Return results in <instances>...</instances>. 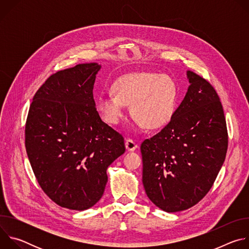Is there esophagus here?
I'll use <instances>...</instances> for the list:
<instances>
[{"label":"esophagus","instance_id":"obj_1","mask_svg":"<svg viewBox=\"0 0 249 249\" xmlns=\"http://www.w3.org/2000/svg\"><path fill=\"white\" fill-rule=\"evenodd\" d=\"M125 146L128 151H135L138 148V144L135 143V141L132 139H126Z\"/></svg>","mask_w":249,"mask_h":249}]
</instances>
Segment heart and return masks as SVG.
Segmentation results:
<instances>
[{"instance_id":"b5f03b06","label":"heart","mask_w":249,"mask_h":249,"mask_svg":"<svg viewBox=\"0 0 249 249\" xmlns=\"http://www.w3.org/2000/svg\"><path fill=\"white\" fill-rule=\"evenodd\" d=\"M114 95H102L97 108L103 120L110 125L119 123L125 105H131L133 118L146 129L165 126L174 113L177 87L168 75L137 72L119 78L112 87Z\"/></svg>"}]
</instances>
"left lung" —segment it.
Returning a JSON list of instances; mask_svg holds the SVG:
<instances>
[{"label": "left lung", "instance_id": "8db88e82", "mask_svg": "<svg viewBox=\"0 0 249 249\" xmlns=\"http://www.w3.org/2000/svg\"><path fill=\"white\" fill-rule=\"evenodd\" d=\"M187 77L190 86L170 121L141 144L147 196L168 213L191 208L206 196L229 144L223 105L214 87L192 71Z\"/></svg>", "mask_w": 249, "mask_h": 249}]
</instances>
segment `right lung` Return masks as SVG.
<instances>
[{"label":"right lung","mask_w":249,"mask_h":249,"mask_svg":"<svg viewBox=\"0 0 249 249\" xmlns=\"http://www.w3.org/2000/svg\"><path fill=\"white\" fill-rule=\"evenodd\" d=\"M100 69L80 64L51 75L33 96L25 149L43 192L57 205L83 211L102 197L106 169L125 152L123 136L104 123L93 85Z\"/></svg>","instance_id":"1"}]
</instances>
